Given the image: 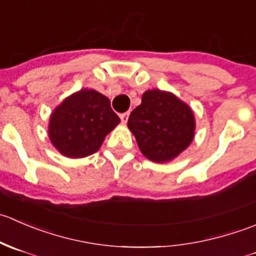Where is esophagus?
<instances>
[{"label": "esophagus", "instance_id": "obj_1", "mask_svg": "<svg viewBox=\"0 0 256 256\" xmlns=\"http://www.w3.org/2000/svg\"><path fill=\"white\" fill-rule=\"evenodd\" d=\"M128 115H130V112H124V114H120V118H121V121H122L124 124L125 122H128Z\"/></svg>", "mask_w": 256, "mask_h": 256}]
</instances>
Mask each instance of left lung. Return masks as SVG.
Returning a JSON list of instances; mask_svg holds the SVG:
<instances>
[{
  "label": "left lung",
  "mask_w": 256,
  "mask_h": 256,
  "mask_svg": "<svg viewBox=\"0 0 256 256\" xmlns=\"http://www.w3.org/2000/svg\"><path fill=\"white\" fill-rule=\"evenodd\" d=\"M128 126L141 152L154 162H167L187 148L194 136V115L171 92L147 90L132 110Z\"/></svg>",
  "instance_id": "obj_1"
}]
</instances>
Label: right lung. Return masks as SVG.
<instances>
[{
    "label": "right lung",
    "instance_id": "right-lung-1",
    "mask_svg": "<svg viewBox=\"0 0 256 256\" xmlns=\"http://www.w3.org/2000/svg\"><path fill=\"white\" fill-rule=\"evenodd\" d=\"M120 122L110 100L95 90H80L52 114L49 138L62 154L82 158L94 154Z\"/></svg>",
    "mask_w": 256,
    "mask_h": 256
}]
</instances>
